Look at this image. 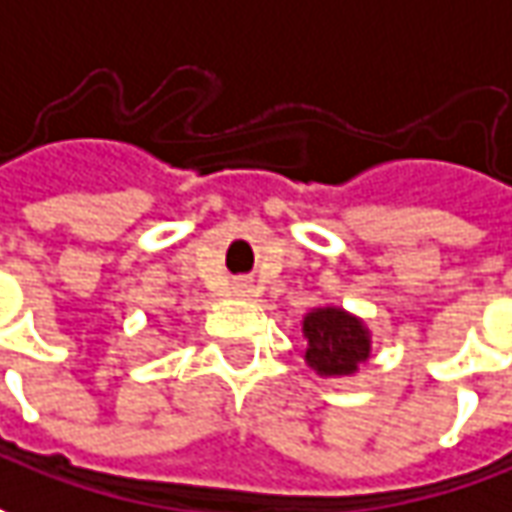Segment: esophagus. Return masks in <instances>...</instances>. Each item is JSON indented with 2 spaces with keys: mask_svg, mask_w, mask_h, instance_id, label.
I'll use <instances>...</instances> for the list:
<instances>
[{
  "mask_svg": "<svg viewBox=\"0 0 512 512\" xmlns=\"http://www.w3.org/2000/svg\"><path fill=\"white\" fill-rule=\"evenodd\" d=\"M235 294H238V297H249V294H252V283H246V280L235 283Z\"/></svg>",
  "mask_w": 512,
  "mask_h": 512,
  "instance_id": "34e87169",
  "label": "esophagus"
}]
</instances>
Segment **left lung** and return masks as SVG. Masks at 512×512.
<instances>
[{
  "label": "left lung",
  "mask_w": 512,
  "mask_h": 512,
  "mask_svg": "<svg viewBox=\"0 0 512 512\" xmlns=\"http://www.w3.org/2000/svg\"><path fill=\"white\" fill-rule=\"evenodd\" d=\"M306 362L320 377H351L371 357V334L360 317L337 306L311 309L303 317Z\"/></svg>",
  "instance_id": "1"
}]
</instances>
